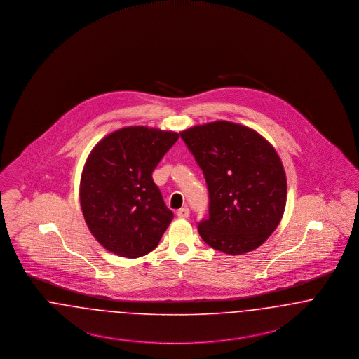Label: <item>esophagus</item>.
<instances>
[{
  "label": "esophagus",
  "mask_w": 359,
  "mask_h": 359,
  "mask_svg": "<svg viewBox=\"0 0 359 359\" xmlns=\"http://www.w3.org/2000/svg\"><path fill=\"white\" fill-rule=\"evenodd\" d=\"M177 216L180 219H187L190 216V210L187 208H181L178 212H177Z\"/></svg>",
  "instance_id": "34e87169"
}]
</instances>
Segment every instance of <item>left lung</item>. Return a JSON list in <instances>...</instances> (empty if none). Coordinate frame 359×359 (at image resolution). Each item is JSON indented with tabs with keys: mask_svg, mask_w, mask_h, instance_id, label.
<instances>
[{
	"mask_svg": "<svg viewBox=\"0 0 359 359\" xmlns=\"http://www.w3.org/2000/svg\"><path fill=\"white\" fill-rule=\"evenodd\" d=\"M201 168L209 217L198 222L203 241L226 255L259 248L278 228L287 178L273 146L247 126L216 121L180 133Z\"/></svg>",
	"mask_w": 359,
	"mask_h": 359,
	"instance_id": "left-lung-1",
	"label": "left lung"
}]
</instances>
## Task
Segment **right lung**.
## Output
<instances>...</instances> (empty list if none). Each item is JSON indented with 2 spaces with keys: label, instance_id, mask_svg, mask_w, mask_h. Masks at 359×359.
Segmentation results:
<instances>
[{
  "label": "right lung",
  "instance_id": "add662e5",
  "mask_svg": "<svg viewBox=\"0 0 359 359\" xmlns=\"http://www.w3.org/2000/svg\"><path fill=\"white\" fill-rule=\"evenodd\" d=\"M178 138L172 131L130 126L99 140L90 153L80 178V206L90 232L111 253L147 255L172 222L153 172Z\"/></svg>",
  "mask_w": 359,
  "mask_h": 359
}]
</instances>
